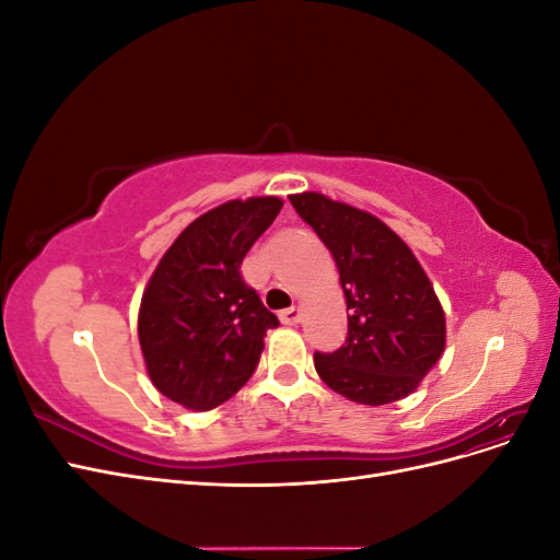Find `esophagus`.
Returning <instances> with one entry per match:
<instances>
[{
	"mask_svg": "<svg viewBox=\"0 0 560 560\" xmlns=\"http://www.w3.org/2000/svg\"><path fill=\"white\" fill-rule=\"evenodd\" d=\"M280 319H282V325H296V322L301 319V308H299V306L284 308V311L280 313Z\"/></svg>",
	"mask_w": 560,
	"mask_h": 560,
	"instance_id": "esophagus-1",
	"label": "esophagus"
}]
</instances>
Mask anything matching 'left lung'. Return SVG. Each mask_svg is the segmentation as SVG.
Listing matches in <instances>:
<instances>
[{"label": "left lung", "instance_id": "8db88e82", "mask_svg": "<svg viewBox=\"0 0 560 560\" xmlns=\"http://www.w3.org/2000/svg\"><path fill=\"white\" fill-rule=\"evenodd\" d=\"M327 245L346 294L348 338L315 352L334 393L366 406L409 397L446 346V317L425 270L378 217L315 191L290 196Z\"/></svg>", "mask_w": 560, "mask_h": 560}]
</instances>
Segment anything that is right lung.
Listing matches in <instances>:
<instances>
[{
    "label": "right lung",
    "mask_w": 560,
    "mask_h": 560,
    "mask_svg": "<svg viewBox=\"0 0 560 560\" xmlns=\"http://www.w3.org/2000/svg\"><path fill=\"white\" fill-rule=\"evenodd\" d=\"M282 210L276 196L229 200L186 226L142 294L138 336L161 395L191 411L231 399L259 364L280 322L241 276V264Z\"/></svg>",
    "instance_id": "obj_1"
}]
</instances>
